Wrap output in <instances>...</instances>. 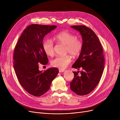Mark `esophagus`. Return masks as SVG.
Segmentation results:
<instances>
[{
  "mask_svg": "<svg viewBox=\"0 0 120 120\" xmlns=\"http://www.w3.org/2000/svg\"><path fill=\"white\" fill-rule=\"evenodd\" d=\"M64 70H62V69H59V72H64Z\"/></svg>",
  "mask_w": 120,
  "mask_h": 120,
  "instance_id": "obj_1",
  "label": "esophagus"
}]
</instances>
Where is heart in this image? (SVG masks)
I'll list each match as a JSON object with an SVG mask.
<instances>
[{
    "label": "heart",
    "mask_w": 120,
    "mask_h": 120,
    "mask_svg": "<svg viewBox=\"0 0 120 120\" xmlns=\"http://www.w3.org/2000/svg\"><path fill=\"white\" fill-rule=\"evenodd\" d=\"M54 39L58 42L66 45V52L74 57L79 56L82 49L83 42L82 39L78 38L75 34L68 31H63L54 36ZM42 48L46 55L52 56L54 53V44L51 39L47 38L42 42ZM70 55L59 56L51 61L52 66L64 70L71 62Z\"/></svg>",
    "instance_id": "1"
}]
</instances>
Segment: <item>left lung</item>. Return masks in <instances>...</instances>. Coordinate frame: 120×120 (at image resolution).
Listing matches in <instances>:
<instances>
[{
  "label": "left lung",
  "instance_id": "8db88e82",
  "mask_svg": "<svg viewBox=\"0 0 120 120\" xmlns=\"http://www.w3.org/2000/svg\"><path fill=\"white\" fill-rule=\"evenodd\" d=\"M71 27L79 31L83 47L78 59L72 68H82L74 71V78L70 83L72 91L79 96L89 94L99 83L105 68L103 49L99 38L91 29L86 25H73Z\"/></svg>",
  "mask_w": 120,
  "mask_h": 120
}]
</instances>
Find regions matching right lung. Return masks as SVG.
Instances as JSON below:
<instances>
[{"label": "right lung", "mask_w": 120, "mask_h": 120, "mask_svg": "<svg viewBox=\"0 0 120 120\" xmlns=\"http://www.w3.org/2000/svg\"><path fill=\"white\" fill-rule=\"evenodd\" d=\"M56 25L33 24L27 26L15 46L13 67L21 86L30 95L41 96L49 90L53 79L59 73L56 68L39 71V63L45 65L48 58L42 48L45 36Z\"/></svg>", "instance_id": "1"}]
</instances>
